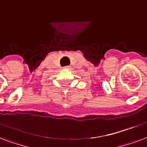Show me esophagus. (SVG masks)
I'll return each mask as SVG.
<instances>
[{
	"label": "esophagus",
	"instance_id": "1",
	"mask_svg": "<svg viewBox=\"0 0 147 147\" xmlns=\"http://www.w3.org/2000/svg\"><path fill=\"white\" fill-rule=\"evenodd\" d=\"M64 68H65V69H69V68H71L70 66H65V67H64Z\"/></svg>",
	"mask_w": 147,
	"mask_h": 147
}]
</instances>
